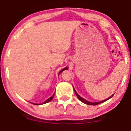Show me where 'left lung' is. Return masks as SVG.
Returning a JSON list of instances; mask_svg holds the SVG:
<instances>
[{"instance_id": "1", "label": "left lung", "mask_w": 131, "mask_h": 131, "mask_svg": "<svg viewBox=\"0 0 131 131\" xmlns=\"http://www.w3.org/2000/svg\"><path fill=\"white\" fill-rule=\"evenodd\" d=\"M74 91L75 94H76V96H77V97H78V99H79V100H80L81 102H83V103H85V104H87V105H98V104H99V103H103V102H105V101H106V100H109L110 99L112 98V97H113V96L114 95V94H113V95H112V96H110V97H108V99H105V100H102V101L99 102H89V101H87V100H85L84 99L82 98V97H80V96H79V95H78V93L76 92V91H75L74 89Z\"/></svg>"}]
</instances>
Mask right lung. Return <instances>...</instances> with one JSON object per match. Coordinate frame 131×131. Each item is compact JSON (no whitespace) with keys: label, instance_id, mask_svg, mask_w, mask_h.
I'll return each mask as SVG.
<instances>
[{"label":"right lung","instance_id":"right-lung-1","mask_svg":"<svg viewBox=\"0 0 131 131\" xmlns=\"http://www.w3.org/2000/svg\"><path fill=\"white\" fill-rule=\"evenodd\" d=\"M64 70H68V68H67V67H66V68H64L63 69V70H61L60 71V73H58V74H59L60 73H61V72H62L63 71H64ZM54 95H55V93H54V94H53V95H52V96H51V97H50V98H49V99H48L47 100H46V101H45L44 102H43V103H42V104H44V103H48V102H50V101H51V100H52V99H53V97H54ZM33 104H34V105H39V104H36V103H33Z\"/></svg>","mask_w":131,"mask_h":131}]
</instances>
